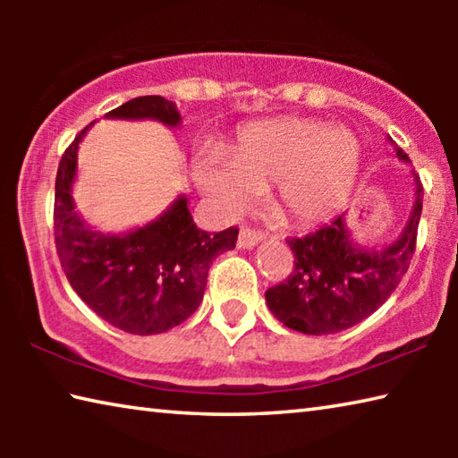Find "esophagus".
Here are the masks:
<instances>
[{"instance_id": "34e87169", "label": "esophagus", "mask_w": 458, "mask_h": 458, "mask_svg": "<svg viewBox=\"0 0 458 458\" xmlns=\"http://www.w3.org/2000/svg\"><path fill=\"white\" fill-rule=\"evenodd\" d=\"M262 238H265V232L254 230L250 226H242V228H240V234H238V248L257 246Z\"/></svg>"}]
</instances>
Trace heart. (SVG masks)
<instances>
[{"mask_svg":"<svg viewBox=\"0 0 458 458\" xmlns=\"http://www.w3.org/2000/svg\"><path fill=\"white\" fill-rule=\"evenodd\" d=\"M361 147L353 133L309 119H276L240 131L226 157L206 155L193 175L224 210H238L273 182L286 218L317 224L335 216L358 180Z\"/></svg>","mask_w":458,"mask_h":458,"instance_id":"1","label":"heart"}]
</instances>
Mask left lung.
Listing matches in <instances>:
<instances>
[{"label":"left lung","mask_w":458,"mask_h":458,"mask_svg":"<svg viewBox=\"0 0 458 458\" xmlns=\"http://www.w3.org/2000/svg\"><path fill=\"white\" fill-rule=\"evenodd\" d=\"M402 161H410L396 147ZM416 199L398 240L382 248L355 244L345 214L303 238H289L294 268L265 293L268 309L289 329L329 335L350 329L382 307L406 275L416 250L422 182L414 172Z\"/></svg>","instance_id":"8db88e82"}]
</instances>
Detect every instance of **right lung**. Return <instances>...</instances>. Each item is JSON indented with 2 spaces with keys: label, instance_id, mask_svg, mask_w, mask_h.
I'll list each match as a JSON object with an SVG mask.
<instances>
[{
  "label": "right lung",
  "instance_id": "obj_1",
  "mask_svg": "<svg viewBox=\"0 0 458 458\" xmlns=\"http://www.w3.org/2000/svg\"><path fill=\"white\" fill-rule=\"evenodd\" d=\"M108 119H155L180 125L172 100L137 97L106 113ZM90 127V125H89ZM89 127L68 145L58 165L54 193V242L62 270L76 294L106 323L133 335L164 333L183 323L204 299L208 270L236 246L238 228L199 230L177 198L169 210L127 234L92 230L74 210L76 153Z\"/></svg>",
  "mask_w": 458,
  "mask_h": 458
}]
</instances>
